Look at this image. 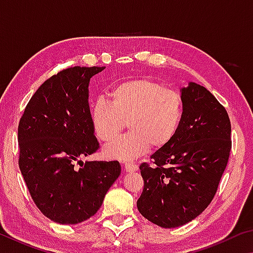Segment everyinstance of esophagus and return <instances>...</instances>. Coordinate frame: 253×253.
Returning a JSON list of instances; mask_svg holds the SVG:
<instances>
[{
    "label": "esophagus",
    "instance_id": "1",
    "mask_svg": "<svg viewBox=\"0 0 253 253\" xmlns=\"http://www.w3.org/2000/svg\"><path fill=\"white\" fill-rule=\"evenodd\" d=\"M124 168H125L126 172H136V170L138 169V166L130 162H126L125 164H124Z\"/></svg>",
    "mask_w": 253,
    "mask_h": 253
}]
</instances>
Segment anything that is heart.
<instances>
[{
    "mask_svg": "<svg viewBox=\"0 0 253 253\" xmlns=\"http://www.w3.org/2000/svg\"><path fill=\"white\" fill-rule=\"evenodd\" d=\"M108 101L99 99L90 108L93 132L102 143H113L125 129L131 132L105 149V155L132 160L149 147L160 149L172 142L181 125L183 96L176 89L147 78L124 80L107 93Z\"/></svg>",
    "mask_w": 253,
    "mask_h": 253,
    "instance_id": "1",
    "label": "heart"
}]
</instances>
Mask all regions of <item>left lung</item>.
Here are the masks:
<instances>
[{"mask_svg":"<svg viewBox=\"0 0 253 253\" xmlns=\"http://www.w3.org/2000/svg\"><path fill=\"white\" fill-rule=\"evenodd\" d=\"M181 92L184 110L176 135L151 156L153 166H139L144 188L137 209L166 229L188 223L209 207L232 146L229 115L216 98L195 83Z\"/></svg>","mask_w":253,"mask_h":253,"instance_id":"1","label":"left lung"}]
</instances>
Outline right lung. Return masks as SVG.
Here are the masks:
<instances>
[{"label":"right lung","mask_w":253,"mask_h":253,"mask_svg":"<svg viewBox=\"0 0 253 253\" xmlns=\"http://www.w3.org/2000/svg\"><path fill=\"white\" fill-rule=\"evenodd\" d=\"M104 69L77 66L58 72L34 92L19 123L21 173L33 202L60 224L95 215L121 175L117 161L81 162L99 148L88 87L91 77Z\"/></svg>","instance_id":"1"}]
</instances>
